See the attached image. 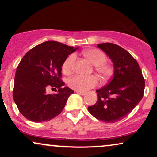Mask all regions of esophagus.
Segmentation results:
<instances>
[{"instance_id": "1", "label": "esophagus", "mask_w": 157, "mask_h": 157, "mask_svg": "<svg viewBox=\"0 0 157 157\" xmlns=\"http://www.w3.org/2000/svg\"><path fill=\"white\" fill-rule=\"evenodd\" d=\"M76 92L77 94H80V95H82V96H84L85 94H86L85 92H82V91H76Z\"/></svg>"}]
</instances>
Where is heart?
<instances>
[{
    "instance_id": "obj_1",
    "label": "heart",
    "mask_w": 157,
    "mask_h": 157,
    "mask_svg": "<svg viewBox=\"0 0 157 157\" xmlns=\"http://www.w3.org/2000/svg\"><path fill=\"white\" fill-rule=\"evenodd\" d=\"M83 54L94 65V68L102 76H107L110 74L111 70L109 66L105 63L106 56L103 51L96 48H91L83 51ZM76 55L71 54L66 58L62 66V71L64 74H68L72 71ZM98 83L97 76H81L76 75L71 78L68 81V84L71 89L78 91H86L91 88L95 87Z\"/></svg>"
}]
</instances>
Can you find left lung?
I'll use <instances>...</instances> for the list:
<instances>
[{
    "instance_id": "obj_1",
    "label": "left lung",
    "mask_w": 157,
    "mask_h": 157,
    "mask_svg": "<svg viewBox=\"0 0 157 157\" xmlns=\"http://www.w3.org/2000/svg\"><path fill=\"white\" fill-rule=\"evenodd\" d=\"M113 65V74L109 83L96 90L97 102L88 110L96 119L115 123L126 117L141 100L144 78L138 63L132 55L118 45L97 44Z\"/></svg>"
}]
</instances>
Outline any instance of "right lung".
Wrapping results in <instances>:
<instances>
[{
  "label": "right lung",
  "instance_id": "1",
  "mask_svg": "<svg viewBox=\"0 0 157 157\" xmlns=\"http://www.w3.org/2000/svg\"><path fill=\"white\" fill-rule=\"evenodd\" d=\"M74 48L57 41L42 43L25 53L16 68L13 91L14 101L23 117L34 122L49 121L63 111L74 91L63 87L61 67ZM49 87L58 89L48 94Z\"/></svg>",
  "mask_w": 157,
  "mask_h": 157
}]
</instances>
